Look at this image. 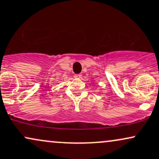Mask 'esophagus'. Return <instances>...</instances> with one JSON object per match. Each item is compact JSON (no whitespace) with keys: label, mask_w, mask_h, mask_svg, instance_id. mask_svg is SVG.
I'll use <instances>...</instances> for the list:
<instances>
[{"label":"esophagus","mask_w":159,"mask_h":159,"mask_svg":"<svg viewBox=\"0 0 159 159\" xmlns=\"http://www.w3.org/2000/svg\"><path fill=\"white\" fill-rule=\"evenodd\" d=\"M81 74H75L74 75V77L75 78H81Z\"/></svg>","instance_id":"34e87169"}]
</instances>
